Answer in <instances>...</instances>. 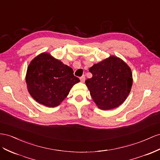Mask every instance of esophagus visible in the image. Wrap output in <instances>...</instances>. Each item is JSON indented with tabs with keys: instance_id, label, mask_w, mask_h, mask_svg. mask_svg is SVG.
<instances>
[{
	"instance_id": "34e87169",
	"label": "esophagus",
	"mask_w": 160,
	"mask_h": 160,
	"mask_svg": "<svg viewBox=\"0 0 160 160\" xmlns=\"http://www.w3.org/2000/svg\"><path fill=\"white\" fill-rule=\"evenodd\" d=\"M80 80H81V81L82 82V83H83V82H85V75H83L82 77H80Z\"/></svg>"
}]
</instances>
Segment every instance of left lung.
Listing matches in <instances>:
<instances>
[{"instance_id":"left-lung-1","label":"left lung","mask_w":160,"mask_h":160,"mask_svg":"<svg viewBox=\"0 0 160 160\" xmlns=\"http://www.w3.org/2000/svg\"><path fill=\"white\" fill-rule=\"evenodd\" d=\"M89 71L93 76L85 84L99 108L107 110L121 105L132 85L131 70L127 64L112 56L95 64Z\"/></svg>"}]
</instances>
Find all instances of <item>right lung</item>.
I'll return each mask as SVG.
<instances>
[{
	"label": "right lung",
	"instance_id": "obj_1",
	"mask_svg": "<svg viewBox=\"0 0 160 160\" xmlns=\"http://www.w3.org/2000/svg\"><path fill=\"white\" fill-rule=\"evenodd\" d=\"M26 81L30 95L47 107L58 106L79 82L71 67L48 53L38 55L28 67Z\"/></svg>",
	"mask_w": 160,
	"mask_h": 160
}]
</instances>
